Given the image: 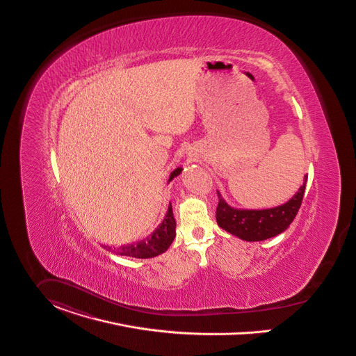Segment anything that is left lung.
Instances as JSON below:
<instances>
[{
  "label": "left lung",
  "mask_w": 356,
  "mask_h": 356,
  "mask_svg": "<svg viewBox=\"0 0 356 356\" xmlns=\"http://www.w3.org/2000/svg\"><path fill=\"white\" fill-rule=\"evenodd\" d=\"M305 177V182H307ZM305 193V184L297 194L284 205L263 211L234 209L220 197L216 208V220L220 228L247 241H261L277 236L290 225L298 212Z\"/></svg>",
  "instance_id": "8db88e82"
}]
</instances>
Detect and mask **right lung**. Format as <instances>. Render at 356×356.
<instances>
[{"mask_svg": "<svg viewBox=\"0 0 356 356\" xmlns=\"http://www.w3.org/2000/svg\"><path fill=\"white\" fill-rule=\"evenodd\" d=\"M181 170L182 168H177L171 174L170 181L174 177H177L178 174H181ZM174 237H175V218L172 214V208L170 205V208L167 211L166 218L162 221V224L156 228V231L151 236L145 237L142 241L131 244V245H122L120 248H113V250H112V247H108V250L116 251L119 255H124V257L147 259V258H152V257H156V255L165 252L170 247V244L172 243Z\"/></svg>", "mask_w": 356, "mask_h": 356, "instance_id": "obj_1", "label": "right lung"}]
</instances>
